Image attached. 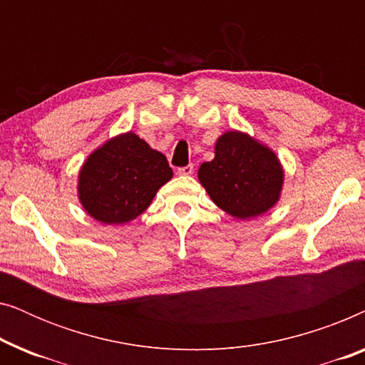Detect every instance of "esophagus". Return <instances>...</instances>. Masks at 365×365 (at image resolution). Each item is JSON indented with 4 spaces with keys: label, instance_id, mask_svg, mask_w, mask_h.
Segmentation results:
<instances>
[{
    "label": "esophagus",
    "instance_id": "esophagus-1",
    "mask_svg": "<svg viewBox=\"0 0 365 365\" xmlns=\"http://www.w3.org/2000/svg\"><path fill=\"white\" fill-rule=\"evenodd\" d=\"M178 173L182 174V176H191V174L194 173V166H192V164H187V166L179 168Z\"/></svg>",
    "mask_w": 365,
    "mask_h": 365
}]
</instances>
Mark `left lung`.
Here are the masks:
<instances>
[{
  "label": "left lung",
  "mask_w": 365,
  "mask_h": 365,
  "mask_svg": "<svg viewBox=\"0 0 365 365\" xmlns=\"http://www.w3.org/2000/svg\"><path fill=\"white\" fill-rule=\"evenodd\" d=\"M281 159L251 134L222 133L214 144V159L202 163L197 179L217 207L231 217L254 219L279 202L284 186Z\"/></svg>",
  "instance_id": "obj_1"
}]
</instances>
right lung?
Returning a JSON list of instances; mask_svg holds the SVG:
<instances>
[{
	"label": "right lung",
	"mask_w": 365,
	"mask_h": 365,
	"mask_svg": "<svg viewBox=\"0 0 365 365\" xmlns=\"http://www.w3.org/2000/svg\"><path fill=\"white\" fill-rule=\"evenodd\" d=\"M173 178L163 153L128 131L109 138L86 158L78 174V199L98 222L126 224L143 214Z\"/></svg>",
	"instance_id": "add662e5"
}]
</instances>
